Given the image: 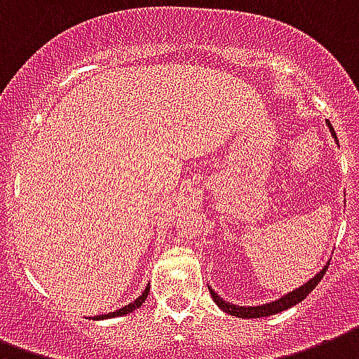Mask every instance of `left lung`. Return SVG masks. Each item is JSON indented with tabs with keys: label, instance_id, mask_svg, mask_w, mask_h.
<instances>
[{
	"label": "left lung",
	"instance_id": "left-lung-1",
	"mask_svg": "<svg viewBox=\"0 0 359 359\" xmlns=\"http://www.w3.org/2000/svg\"><path fill=\"white\" fill-rule=\"evenodd\" d=\"M327 127H330V130H332V136L335 138V142L339 144L337 140V135H335V130H333L332 123L327 121ZM330 264H326L324 268L318 271V273L313 277V279H309L305 285H302L299 288H296V290H292V292L285 294L283 298L275 299V302H269V304H262V305H255V307H249V305H234L230 304V302H224L221 296H219L215 290H211L210 288V294L211 298H213V302L221 307V309L224 311V313H229V315L232 316H238V318H260V316H269V315H277V313H280V311H286L290 309V307H294L296 304H299V302H304L307 296H309L311 292H313V288H315L318 283L322 280V277H324V273H326V269Z\"/></svg>",
	"mask_w": 359,
	"mask_h": 359
}]
</instances>
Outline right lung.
<instances>
[{"label": "right lung", "instance_id": "1", "mask_svg": "<svg viewBox=\"0 0 359 359\" xmlns=\"http://www.w3.org/2000/svg\"><path fill=\"white\" fill-rule=\"evenodd\" d=\"M148 294H149V285L146 286V290H144V292H142L140 296H138V298L133 302V304L125 305V307H121V309L114 311V313H108V315H99V316H95V318H97V320H102V318H114V316H123V315H127V313H133V311L138 309V307H140V305L146 302Z\"/></svg>", "mask_w": 359, "mask_h": 359}]
</instances>
